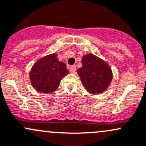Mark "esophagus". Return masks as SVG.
Listing matches in <instances>:
<instances>
[{"label": "esophagus", "instance_id": "esophagus-1", "mask_svg": "<svg viewBox=\"0 0 146 146\" xmlns=\"http://www.w3.org/2000/svg\"><path fill=\"white\" fill-rule=\"evenodd\" d=\"M76 66H70V71L72 73H76Z\"/></svg>", "mask_w": 146, "mask_h": 146}]
</instances>
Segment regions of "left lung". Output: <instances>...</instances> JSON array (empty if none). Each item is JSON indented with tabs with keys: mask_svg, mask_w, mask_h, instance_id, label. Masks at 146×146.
<instances>
[{
	"mask_svg": "<svg viewBox=\"0 0 146 146\" xmlns=\"http://www.w3.org/2000/svg\"><path fill=\"white\" fill-rule=\"evenodd\" d=\"M82 66L78 69L82 85L92 94H99L109 87L113 75L110 66L93 54L88 53L82 58Z\"/></svg>",
	"mask_w": 146,
	"mask_h": 146,
	"instance_id": "obj_1",
	"label": "left lung"
}]
</instances>
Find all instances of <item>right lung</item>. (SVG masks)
<instances>
[{"mask_svg":"<svg viewBox=\"0 0 146 146\" xmlns=\"http://www.w3.org/2000/svg\"><path fill=\"white\" fill-rule=\"evenodd\" d=\"M66 64L60 61L57 54L53 53L40 58L29 72L32 87L40 93L50 94L60 85L61 80L68 74Z\"/></svg>","mask_w":146,"mask_h":146,"instance_id":"1","label":"right lung"}]
</instances>
